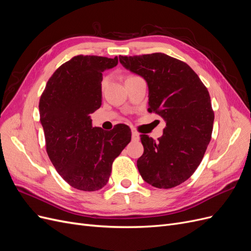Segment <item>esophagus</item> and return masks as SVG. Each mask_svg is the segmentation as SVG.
Instances as JSON below:
<instances>
[{"label": "esophagus", "mask_w": 251, "mask_h": 251, "mask_svg": "<svg viewBox=\"0 0 251 251\" xmlns=\"http://www.w3.org/2000/svg\"><path fill=\"white\" fill-rule=\"evenodd\" d=\"M139 138H140V136H139V134L136 132V131H132V139L134 140V141H138L139 140Z\"/></svg>", "instance_id": "1"}]
</instances>
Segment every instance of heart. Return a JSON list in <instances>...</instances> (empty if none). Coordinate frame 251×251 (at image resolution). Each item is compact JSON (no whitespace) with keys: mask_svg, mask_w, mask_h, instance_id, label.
<instances>
[{"mask_svg":"<svg viewBox=\"0 0 251 251\" xmlns=\"http://www.w3.org/2000/svg\"><path fill=\"white\" fill-rule=\"evenodd\" d=\"M130 77H133V75H130V76H127V77H126V79H127V78H130ZM103 85H104V80L102 81V86H103Z\"/></svg>","mask_w":251,"mask_h":251,"instance_id":"b5f03b06","label":"heart"}]
</instances>
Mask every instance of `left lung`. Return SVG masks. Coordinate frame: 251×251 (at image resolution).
I'll use <instances>...</instances> for the list:
<instances>
[{
  "mask_svg": "<svg viewBox=\"0 0 251 251\" xmlns=\"http://www.w3.org/2000/svg\"><path fill=\"white\" fill-rule=\"evenodd\" d=\"M119 62L146 79L149 112L166 123L157 141L140 135L144 151L137 168L142 179L157 188L183 183L201 163L211 139L215 114L206 87L187 64L164 53L120 55Z\"/></svg>",
  "mask_w": 251,
  "mask_h": 251,
  "instance_id": "1",
  "label": "left lung"
}]
</instances>
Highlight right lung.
<instances>
[{
    "label": "right lung",
    "instance_id": "add662e5",
    "mask_svg": "<svg viewBox=\"0 0 251 251\" xmlns=\"http://www.w3.org/2000/svg\"><path fill=\"white\" fill-rule=\"evenodd\" d=\"M118 58L77 55L49 78L40 100L46 150L62 178L72 187L95 192L108 183L112 163L131 141V130L93 127L90 114L101 105L102 72Z\"/></svg>",
    "mask_w": 251,
    "mask_h": 251
}]
</instances>
